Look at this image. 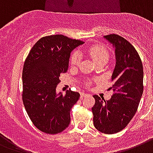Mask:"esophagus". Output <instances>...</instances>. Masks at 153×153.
Returning <instances> with one entry per match:
<instances>
[{"label": "esophagus", "instance_id": "1", "mask_svg": "<svg viewBox=\"0 0 153 153\" xmlns=\"http://www.w3.org/2000/svg\"><path fill=\"white\" fill-rule=\"evenodd\" d=\"M88 93H80V98H84L85 97H86V96H88Z\"/></svg>", "mask_w": 153, "mask_h": 153}]
</instances>
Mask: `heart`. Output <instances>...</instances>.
I'll return each mask as SVG.
<instances>
[{
  "label": "heart",
  "mask_w": 153,
  "mask_h": 153,
  "mask_svg": "<svg viewBox=\"0 0 153 153\" xmlns=\"http://www.w3.org/2000/svg\"><path fill=\"white\" fill-rule=\"evenodd\" d=\"M88 53L97 64L100 61H105V60L107 61L108 56H109V53L107 49L104 46L101 45H95L90 47L88 50ZM80 60H81V55L80 54V53L75 51L71 54L70 64L72 65H79Z\"/></svg>",
  "instance_id": "obj_1"
}]
</instances>
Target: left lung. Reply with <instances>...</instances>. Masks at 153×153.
Wrapping results in <instances>:
<instances>
[{"mask_svg":"<svg viewBox=\"0 0 153 153\" xmlns=\"http://www.w3.org/2000/svg\"><path fill=\"white\" fill-rule=\"evenodd\" d=\"M115 48L116 66L112 75L111 99L105 100L94 95L92 108L93 125L98 131L113 134L125 128L137 112L144 85L143 65L136 48L117 34L104 36Z\"/></svg>","mask_w":153,"mask_h":153,"instance_id":"obj_1","label":"left lung"}]
</instances>
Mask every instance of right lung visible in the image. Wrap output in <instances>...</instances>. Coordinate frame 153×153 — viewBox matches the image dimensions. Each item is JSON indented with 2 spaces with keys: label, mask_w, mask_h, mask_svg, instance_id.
<instances>
[{
  "label": "right lung",
  "mask_w": 153,
  "mask_h": 153,
  "mask_svg": "<svg viewBox=\"0 0 153 153\" xmlns=\"http://www.w3.org/2000/svg\"><path fill=\"white\" fill-rule=\"evenodd\" d=\"M84 42L64 35L41 38L24 64L22 100L28 117L47 134L63 132L70 123V111L80 98L71 89L56 94L61 73L67 72L71 52Z\"/></svg>",
  "instance_id": "1"
}]
</instances>
